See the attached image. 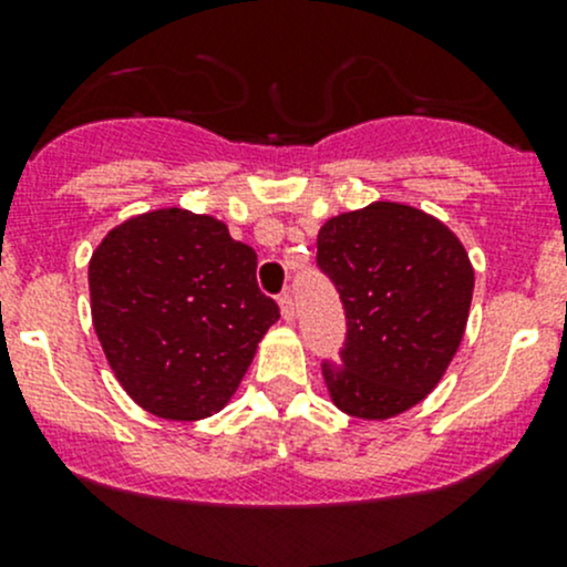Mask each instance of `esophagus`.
<instances>
[{
  "label": "esophagus",
  "instance_id": "obj_1",
  "mask_svg": "<svg viewBox=\"0 0 567 567\" xmlns=\"http://www.w3.org/2000/svg\"><path fill=\"white\" fill-rule=\"evenodd\" d=\"M279 312H282V318L288 320V323H293V320H296V305H293V296H290V293H282V296H279Z\"/></svg>",
  "mask_w": 567,
  "mask_h": 567
}]
</instances>
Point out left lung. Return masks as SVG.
I'll return each instance as SVG.
<instances>
[{
	"mask_svg": "<svg viewBox=\"0 0 567 567\" xmlns=\"http://www.w3.org/2000/svg\"><path fill=\"white\" fill-rule=\"evenodd\" d=\"M318 266L348 318L342 364H323L331 403L368 422L420 405L466 331L474 268L461 238L414 205L379 199L320 227Z\"/></svg>",
	"mask_w": 567,
	"mask_h": 567,
	"instance_id": "8db88e82",
	"label": "left lung"
}]
</instances>
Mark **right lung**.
I'll return each mask as SVG.
<instances>
[{
    "label": "right lung",
    "instance_id": "add662e5",
    "mask_svg": "<svg viewBox=\"0 0 567 567\" xmlns=\"http://www.w3.org/2000/svg\"><path fill=\"white\" fill-rule=\"evenodd\" d=\"M225 221L158 208L112 227L90 257V312L114 379L147 414L214 416L233 400L279 307Z\"/></svg>",
    "mask_w": 567,
    "mask_h": 567
}]
</instances>
